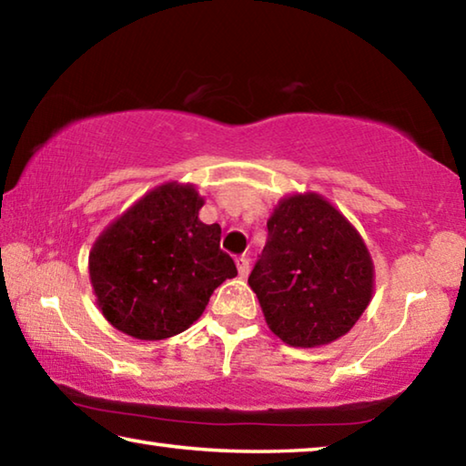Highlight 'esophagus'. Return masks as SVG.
Segmentation results:
<instances>
[{"label":"esophagus","instance_id":"obj_1","mask_svg":"<svg viewBox=\"0 0 466 466\" xmlns=\"http://www.w3.org/2000/svg\"><path fill=\"white\" fill-rule=\"evenodd\" d=\"M236 267H238V273H240V278H247L248 271H250V261H248L247 257H240L238 261H236Z\"/></svg>","mask_w":466,"mask_h":466}]
</instances>
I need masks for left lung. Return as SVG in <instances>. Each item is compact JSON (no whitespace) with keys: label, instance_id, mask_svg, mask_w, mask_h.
<instances>
[{"label":"left lung","instance_id":"left-lung-1","mask_svg":"<svg viewBox=\"0 0 466 466\" xmlns=\"http://www.w3.org/2000/svg\"><path fill=\"white\" fill-rule=\"evenodd\" d=\"M265 250L248 278L267 327L291 347H322L350 333L374 296V261L361 234L325 197H281Z\"/></svg>","mask_w":466,"mask_h":466}]
</instances>
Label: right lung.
<instances>
[{"instance_id":"obj_1","label":"right lung","mask_w":466,"mask_h":466,"mask_svg":"<svg viewBox=\"0 0 466 466\" xmlns=\"http://www.w3.org/2000/svg\"><path fill=\"white\" fill-rule=\"evenodd\" d=\"M203 203L195 185L168 180L141 195L94 240L92 291L116 330L139 341L183 333L214 289L238 275L219 250L222 228L199 219Z\"/></svg>"}]
</instances>
